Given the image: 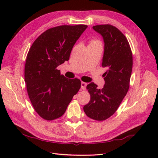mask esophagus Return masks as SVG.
<instances>
[{
	"mask_svg": "<svg viewBox=\"0 0 158 158\" xmlns=\"http://www.w3.org/2000/svg\"><path fill=\"white\" fill-rule=\"evenodd\" d=\"M86 85H87V83L86 82H81V88H82V89H83V90L85 89V88H86Z\"/></svg>",
	"mask_w": 158,
	"mask_h": 158,
	"instance_id": "esophagus-1",
	"label": "esophagus"
}]
</instances>
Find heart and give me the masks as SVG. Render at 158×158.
I'll list each match as a JSON object with an SVG mask.
<instances>
[{"label":"heart","instance_id":"1","mask_svg":"<svg viewBox=\"0 0 158 158\" xmlns=\"http://www.w3.org/2000/svg\"><path fill=\"white\" fill-rule=\"evenodd\" d=\"M91 44H101V43L98 40H93L90 41L89 45Z\"/></svg>","mask_w":158,"mask_h":158}]
</instances>
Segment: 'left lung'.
Returning a JSON list of instances; mask_svg holds the SVG:
<instances>
[{
	"mask_svg": "<svg viewBox=\"0 0 158 158\" xmlns=\"http://www.w3.org/2000/svg\"><path fill=\"white\" fill-rule=\"evenodd\" d=\"M104 41L102 66L104 87L98 89L92 82L86 88L90 100L84 106L86 115L96 121H104L116 112L129 89L132 70V54L126 37L116 27L110 24L93 26Z\"/></svg>",
	"mask_w": 158,
	"mask_h": 158,
	"instance_id": "obj_1",
	"label": "left lung"
}]
</instances>
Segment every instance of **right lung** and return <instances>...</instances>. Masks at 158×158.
Here are the masks:
<instances>
[{
	"label": "right lung",
	"mask_w": 158,
	"mask_h": 158,
	"mask_svg": "<svg viewBox=\"0 0 158 158\" xmlns=\"http://www.w3.org/2000/svg\"><path fill=\"white\" fill-rule=\"evenodd\" d=\"M86 25L60 26L38 37L28 52L24 78L32 106L47 121L60 117L81 87L78 78L69 79L56 68L69 60L70 52Z\"/></svg>",
	"instance_id": "add662e5"
}]
</instances>
